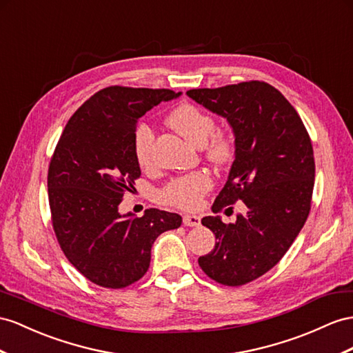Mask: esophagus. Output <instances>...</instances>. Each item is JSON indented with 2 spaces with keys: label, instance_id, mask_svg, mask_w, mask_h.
Segmentation results:
<instances>
[{
  "label": "esophagus",
  "instance_id": "esophagus-1",
  "mask_svg": "<svg viewBox=\"0 0 353 353\" xmlns=\"http://www.w3.org/2000/svg\"><path fill=\"white\" fill-rule=\"evenodd\" d=\"M200 223H201L200 216H195V214H185L183 216L185 227H200Z\"/></svg>",
  "mask_w": 353,
  "mask_h": 353
}]
</instances>
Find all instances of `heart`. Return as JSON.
Listing matches in <instances>:
<instances>
[{"label": "heart", "instance_id": "b5f03b06", "mask_svg": "<svg viewBox=\"0 0 353 353\" xmlns=\"http://www.w3.org/2000/svg\"><path fill=\"white\" fill-rule=\"evenodd\" d=\"M168 123L171 128L195 146H204L207 157L216 164H222L231 158V140L222 132H213L216 126L214 119L200 107L194 104L179 105L168 116ZM152 146L153 131L149 125L141 123L134 132L132 149L134 158L143 170H148L152 165ZM210 188V176L205 171H194V173L170 180V183L161 191V200L180 209L194 210L201 204L203 195Z\"/></svg>", "mask_w": 353, "mask_h": 353}]
</instances>
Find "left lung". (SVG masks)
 I'll list each match as a JSON object with an SVG mask.
<instances>
[{"mask_svg":"<svg viewBox=\"0 0 353 353\" xmlns=\"http://www.w3.org/2000/svg\"><path fill=\"white\" fill-rule=\"evenodd\" d=\"M186 94L225 117L234 134V162L212 210L237 200L248 207L234 223L221 216L201 219L218 241L198 264L218 283L245 285L273 268L304 227L314 185L312 141L295 108L268 83L252 80Z\"/></svg>","mask_w":353,"mask_h":353,"instance_id":"8db88e82","label":"left lung"}]
</instances>
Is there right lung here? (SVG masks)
I'll use <instances>...</instances> for the list:
<instances>
[{"label": "right lung", "mask_w": 353, "mask_h": 353, "mask_svg": "<svg viewBox=\"0 0 353 353\" xmlns=\"http://www.w3.org/2000/svg\"><path fill=\"white\" fill-rule=\"evenodd\" d=\"M180 97L170 89L110 86L70 117L49 174L52 223L67 259L90 282L119 289L141 279L153 241L182 225V216L148 209L141 218L119 204L141 171L132 139L153 105Z\"/></svg>", "instance_id": "obj_1"}]
</instances>
